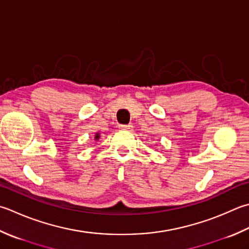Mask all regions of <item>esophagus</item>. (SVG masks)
<instances>
[{"label":"esophagus","instance_id":"1","mask_svg":"<svg viewBox=\"0 0 249 249\" xmlns=\"http://www.w3.org/2000/svg\"><path fill=\"white\" fill-rule=\"evenodd\" d=\"M120 128L121 129H124V130H128V131H131L134 128V126L131 124H128V125H120Z\"/></svg>","mask_w":249,"mask_h":249}]
</instances>
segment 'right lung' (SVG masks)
Here are the masks:
<instances>
[{
  "label": "right lung",
  "instance_id": "1",
  "mask_svg": "<svg viewBox=\"0 0 249 249\" xmlns=\"http://www.w3.org/2000/svg\"><path fill=\"white\" fill-rule=\"evenodd\" d=\"M98 138H99V136H98V135H97V136H96V139H98Z\"/></svg>",
  "mask_w": 249,
  "mask_h": 249
}]
</instances>
